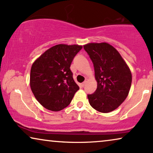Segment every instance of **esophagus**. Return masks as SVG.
I'll return each mask as SVG.
<instances>
[{"label": "esophagus", "instance_id": "34e87169", "mask_svg": "<svg viewBox=\"0 0 153 153\" xmlns=\"http://www.w3.org/2000/svg\"><path fill=\"white\" fill-rule=\"evenodd\" d=\"M87 79H86V80H85L84 81V82H83L82 83V84H81V86H82V87H84V86H85V85L86 84V83H87Z\"/></svg>", "mask_w": 153, "mask_h": 153}]
</instances>
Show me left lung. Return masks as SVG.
Listing matches in <instances>:
<instances>
[{"mask_svg": "<svg viewBox=\"0 0 153 153\" xmlns=\"http://www.w3.org/2000/svg\"><path fill=\"white\" fill-rule=\"evenodd\" d=\"M84 49L94 64L97 88L88 94L89 104L101 113H109L123 103L131 85V73L118 51L106 42L88 43Z\"/></svg>", "mask_w": 153, "mask_h": 153, "instance_id": "left-lung-1", "label": "left lung"}]
</instances>
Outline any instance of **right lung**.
<instances>
[{
    "label": "right lung",
    "mask_w": 153,
    "mask_h": 153,
    "mask_svg": "<svg viewBox=\"0 0 153 153\" xmlns=\"http://www.w3.org/2000/svg\"><path fill=\"white\" fill-rule=\"evenodd\" d=\"M82 48L78 45H56L45 51L33 64L30 89L44 108L59 111L71 103L79 87L73 80L70 66Z\"/></svg>",
    "instance_id": "add662e5"
}]
</instances>
